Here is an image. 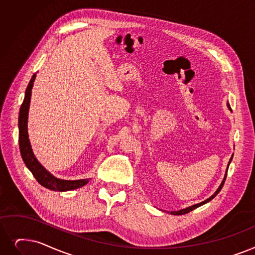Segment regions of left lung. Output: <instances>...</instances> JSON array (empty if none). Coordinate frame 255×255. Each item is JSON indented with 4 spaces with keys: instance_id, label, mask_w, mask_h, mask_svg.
Listing matches in <instances>:
<instances>
[{
    "instance_id": "obj_1",
    "label": "left lung",
    "mask_w": 255,
    "mask_h": 255,
    "mask_svg": "<svg viewBox=\"0 0 255 255\" xmlns=\"http://www.w3.org/2000/svg\"><path fill=\"white\" fill-rule=\"evenodd\" d=\"M227 107L229 108V110H231V108H230V105L229 104H227ZM232 156H234V155H232ZM232 156H231V158H230V160H229V162H228V167H229V163L231 162V160H232ZM227 167V168H228ZM226 176H227V170H226V174H225V176H224V179H223V181H222V183L220 184V186L218 187V190L216 191V193L212 196V197H209L208 199H206L205 201H203V202H200V203H198V204H195V205H192V206H190V207H186V208H183V209H180V210H178V212H171V215H175V216H180V215H185V214H187V213H190V212H192V210H194L195 208H197V207H199V206H201V205H203V204H205V203H207V202H209L210 200H213V199L219 194V192L222 190V187H223V185H224V182H225V179H226Z\"/></svg>"
}]
</instances>
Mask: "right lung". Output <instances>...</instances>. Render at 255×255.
Listing matches in <instances>:
<instances>
[{"label": "right lung", "mask_w": 255, "mask_h": 255, "mask_svg": "<svg viewBox=\"0 0 255 255\" xmlns=\"http://www.w3.org/2000/svg\"><path fill=\"white\" fill-rule=\"evenodd\" d=\"M36 74L32 76V78L27 86V90L25 93V99L23 104L19 109V116H18V143H19V150L21 158H23L26 167L31 171L32 175L35 177V179L38 181L39 184L47 187L51 191L56 192H65V191H72L75 189H78L85 185L88 182V179H80V180H63L56 178L53 176L50 172H48L39 161L36 159L35 155L33 154L29 135H28V113H29V106H30V99H31V92L33 87V82L35 80Z\"/></svg>", "instance_id": "right-lung-1"}]
</instances>
